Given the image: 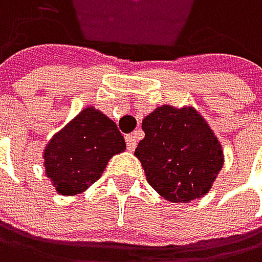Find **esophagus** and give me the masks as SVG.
Masks as SVG:
<instances>
[{
    "mask_svg": "<svg viewBox=\"0 0 262 262\" xmlns=\"http://www.w3.org/2000/svg\"><path fill=\"white\" fill-rule=\"evenodd\" d=\"M125 143H127L128 151H134L137 148V137L135 135H125Z\"/></svg>",
    "mask_w": 262,
    "mask_h": 262,
    "instance_id": "1",
    "label": "esophagus"
}]
</instances>
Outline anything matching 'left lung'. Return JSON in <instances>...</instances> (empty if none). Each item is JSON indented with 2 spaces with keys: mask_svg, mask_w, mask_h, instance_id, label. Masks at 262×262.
Returning <instances> with one entry per match:
<instances>
[{
  "mask_svg": "<svg viewBox=\"0 0 262 262\" xmlns=\"http://www.w3.org/2000/svg\"><path fill=\"white\" fill-rule=\"evenodd\" d=\"M138 143L148 184L172 203H190L206 195L224 164L217 137L193 107L161 106L143 119Z\"/></svg>",
  "mask_w": 262,
  "mask_h": 262,
  "instance_id": "obj_1",
  "label": "left lung"
}]
</instances>
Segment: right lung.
<instances>
[{
	"label": "right lung",
	"mask_w": 262,
	"mask_h": 262,
	"mask_svg": "<svg viewBox=\"0 0 262 262\" xmlns=\"http://www.w3.org/2000/svg\"><path fill=\"white\" fill-rule=\"evenodd\" d=\"M125 149L117 125L86 107L45 148V167L61 195H77L101 177L107 161Z\"/></svg>",
	"instance_id": "1"
}]
</instances>
